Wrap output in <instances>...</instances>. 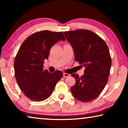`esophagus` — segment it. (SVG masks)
Returning <instances> with one entry per match:
<instances>
[{
    "label": "esophagus",
    "mask_w": 128,
    "mask_h": 128,
    "mask_svg": "<svg viewBox=\"0 0 128 128\" xmlns=\"http://www.w3.org/2000/svg\"><path fill=\"white\" fill-rule=\"evenodd\" d=\"M63 76H64V77H69L70 75L69 74H68V73H63Z\"/></svg>",
    "instance_id": "esophagus-1"
}]
</instances>
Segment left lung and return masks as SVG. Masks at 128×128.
Returning a JSON list of instances; mask_svg holds the SVG:
<instances>
[{"label":"left lung","mask_w":128,"mask_h":128,"mask_svg":"<svg viewBox=\"0 0 128 128\" xmlns=\"http://www.w3.org/2000/svg\"><path fill=\"white\" fill-rule=\"evenodd\" d=\"M73 49L75 60L84 74L79 77L72 74L76 80L70 90L76 99L83 102L94 100L102 92L108 82L111 67V58L104 40L90 30L79 29L64 32Z\"/></svg>","instance_id":"1"}]
</instances>
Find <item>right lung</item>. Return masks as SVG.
<instances>
[{"instance_id":"right-lung-1","label":"right lung","mask_w":128,"mask_h":128,"mask_svg":"<svg viewBox=\"0 0 128 128\" xmlns=\"http://www.w3.org/2000/svg\"><path fill=\"white\" fill-rule=\"evenodd\" d=\"M65 40L62 32L43 30L30 35L21 44L14 59V75L19 88L30 100H46L62 78V71L50 73L43 69V64L52 46Z\"/></svg>"}]
</instances>
